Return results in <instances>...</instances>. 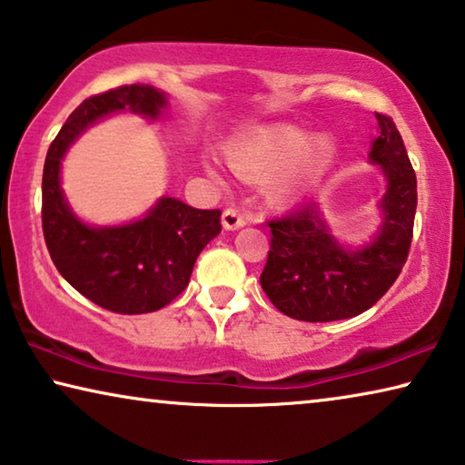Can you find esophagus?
Instances as JSON below:
<instances>
[{
  "label": "esophagus",
  "mask_w": 465,
  "mask_h": 465,
  "mask_svg": "<svg viewBox=\"0 0 465 465\" xmlns=\"http://www.w3.org/2000/svg\"><path fill=\"white\" fill-rule=\"evenodd\" d=\"M245 216L237 210V208H228L224 210L223 213V226L226 228V231H239V228L245 226Z\"/></svg>",
  "instance_id": "1"
}]
</instances>
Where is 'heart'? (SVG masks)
I'll return each instance as SVG.
<instances>
[{"instance_id": "heart-1", "label": "heart", "mask_w": 465, "mask_h": 465, "mask_svg": "<svg viewBox=\"0 0 465 465\" xmlns=\"http://www.w3.org/2000/svg\"><path fill=\"white\" fill-rule=\"evenodd\" d=\"M310 133L297 126H276L237 141L226 149L231 168L245 181L274 178L270 197L276 203H291L303 195L324 173L334 153L331 137H318L310 143ZM208 173L213 170L208 166Z\"/></svg>"}]
</instances>
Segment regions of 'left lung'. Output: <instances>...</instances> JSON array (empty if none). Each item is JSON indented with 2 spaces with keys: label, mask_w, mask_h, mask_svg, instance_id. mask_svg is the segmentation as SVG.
<instances>
[{
  "label": "left lung",
  "mask_w": 465,
  "mask_h": 465,
  "mask_svg": "<svg viewBox=\"0 0 465 465\" xmlns=\"http://www.w3.org/2000/svg\"><path fill=\"white\" fill-rule=\"evenodd\" d=\"M378 137L370 162L382 168L387 191L378 203L382 224L368 245L345 249L332 237L318 203H302L272 231L262 289L278 312L303 322H334L372 307L401 274L416 218V173L401 134L384 114H376Z\"/></svg>",
  "instance_id": "8db88e82"
}]
</instances>
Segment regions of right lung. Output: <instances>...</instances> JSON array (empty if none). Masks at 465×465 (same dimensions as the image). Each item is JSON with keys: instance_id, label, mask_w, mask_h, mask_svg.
Segmentation results:
<instances>
[{"instance_id": "right-lung-1", "label": "right lung", "mask_w": 465, "mask_h": 465, "mask_svg": "<svg viewBox=\"0 0 465 465\" xmlns=\"http://www.w3.org/2000/svg\"><path fill=\"white\" fill-rule=\"evenodd\" d=\"M166 105V93L152 84H124L84 99L49 145L43 166L41 218L49 255L81 295L116 313L158 312L181 295L197 255L223 231V212L195 210L181 199L162 197L134 223L89 226L64 197L62 160L99 118L126 110L155 120Z\"/></svg>"}]
</instances>
